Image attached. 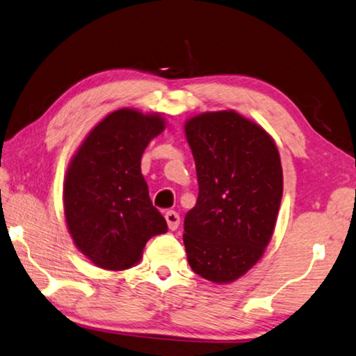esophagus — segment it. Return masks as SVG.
Returning <instances> with one entry per match:
<instances>
[{"mask_svg": "<svg viewBox=\"0 0 356 356\" xmlns=\"http://www.w3.org/2000/svg\"><path fill=\"white\" fill-rule=\"evenodd\" d=\"M165 218H166V222H168L169 229H177L179 223H180V217H179V213L176 211H168L165 213Z\"/></svg>", "mask_w": 356, "mask_h": 356, "instance_id": "esophagus-1", "label": "esophagus"}]
</instances>
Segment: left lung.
<instances>
[{"label":"left lung","mask_w":356,"mask_h":356,"mask_svg":"<svg viewBox=\"0 0 356 356\" xmlns=\"http://www.w3.org/2000/svg\"><path fill=\"white\" fill-rule=\"evenodd\" d=\"M185 134L200 187L184 220L187 258L201 277L227 284L261 258L273 236L284 191L279 150L234 111L190 118Z\"/></svg>","instance_id":"left-lung-1"}]
</instances>
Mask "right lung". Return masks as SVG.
<instances>
[{
	"label": "right lung",
	"instance_id": "1",
	"mask_svg": "<svg viewBox=\"0 0 356 356\" xmlns=\"http://www.w3.org/2000/svg\"><path fill=\"white\" fill-rule=\"evenodd\" d=\"M163 129L158 114L115 111L92 129L70 163L66 223L77 249L99 268H131L152 236L168 231L140 174L144 150Z\"/></svg>",
	"mask_w": 356,
	"mask_h": 356
}]
</instances>
